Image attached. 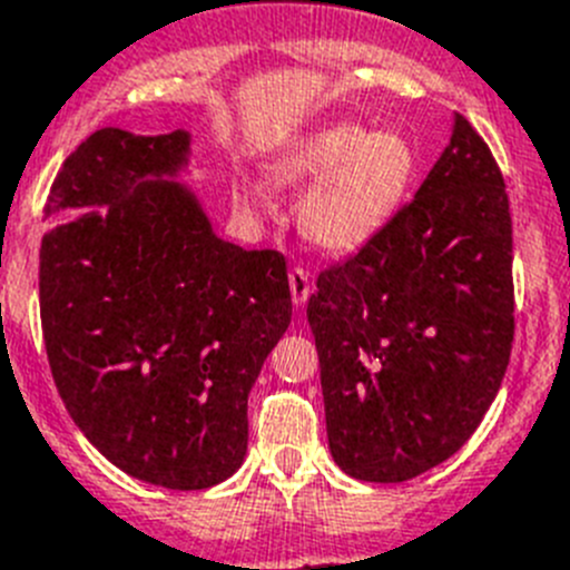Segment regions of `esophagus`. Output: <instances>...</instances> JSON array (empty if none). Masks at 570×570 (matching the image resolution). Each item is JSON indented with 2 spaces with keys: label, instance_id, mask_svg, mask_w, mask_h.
Here are the masks:
<instances>
[{
  "label": "esophagus",
  "instance_id": "obj_1",
  "mask_svg": "<svg viewBox=\"0 0 570 570\" xmlns=\"http://www.w3.org/2000/svg\"><path fill=\"white\" fill-rule=\"evenodd\" d=\"M289 292H292V304L304 306L312 295V284H309V273L295 266L289 273Z\"/></svg>",
  "mask_w": 570,
  "mask_h": 570
}]
</instances>
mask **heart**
Instances as JSON below:
<instances>
[{
  "label": "heart",
  "mask_w": 570,
  "mask_h": 570,
  "mask_svg": "<svg viewBox=\"0 0 570 570\" xmlns=\"http://www.w3.org/2000/svg\"><path fill=\"white\" fill-rule=\"evenodd\" d=\"M420 158L403 132H366L357 125H332L297 138L266 164L278 184L309 181L297 204V227L312 247L332 255L363 249L389 227L417 178ZM244 209L264 204L249 184L235 187Z\"/></svg>",
  "instance_id": "b5f03b06"
}]
</instances>
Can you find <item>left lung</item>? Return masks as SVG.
I'll return each instance as SVG.
<instances>
[{"label":"left lung","mask_w":570,"mask_h":570,"mask_svg":"<svg viewBox=\"0 0 570 570\" xmlns=\"http://www.w3.org/2000/svg\"><path fill=\"white\" fill-rule=\"evenodd\" d=\"M332 460L403 483L483 423L514 341L511 213L500 167L454 112L414 202L317 278L306 306Z\"/></svg>","instance_id":"obj_1"}]
</instances>
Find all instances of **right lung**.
Segmentation results:
<instances>
[{"instance_id": "right-lung-1", "label": "right lung", "mask_w": 570, "mask_h": 570, "mask_svg": "<svg viewBox=\"0 0 570 570\" xmlns=\"http://www.w3.org/2000/svg\"><path fill=\"white\" fill-rule=\"evenodd\" d=\"M193 132L101 127L50 187L39 306L70 417L116 469L198 491L247 454V397L292 321L286 261L218 238Z\"/></svg>"}]
</instances>
